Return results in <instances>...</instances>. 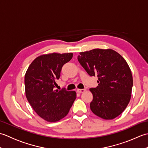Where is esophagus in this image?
Here are the masks:
<instances>
[{"label":"esophagus","instance_id":"obj_1","mask_svg":"<svg viewBox=\"0 0 148 148\" xmlns=\"http://www.w3.org/2000/svg\"><path fill=\"white\" fill-rule=\"evenodd\" d=\"M86 91L85 89H77V92L78 93H83Z\"/></svg>","mask_w":148,"mask_h":148}]
</instances>
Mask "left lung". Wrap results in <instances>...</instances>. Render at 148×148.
Here are the masks:
<instances>
[{
  "label": "left lung",
  "instance_id": "8db88e82",
  "mask_svg": "<svg viewBox=\"0 0 148 148\" xmlns=\"http://www.w3.org/2000/svg\"><path fill=\"white\" fill-rule=\"evenodd\" d=\"M77 60L90 76L98 77V86L90 89L93 94L92 111L104 119L121 114L130 102L133 86L132 75L126 60L111 49L81 52Z\"/></svg>",
  "mask_w": 148,
  "mask_h": 148
}]
</instances>
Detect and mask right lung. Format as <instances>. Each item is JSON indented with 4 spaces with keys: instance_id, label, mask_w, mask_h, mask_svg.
Instances as JSON below:
<instances>
[{
    "instance_id": "right-lung-1",
    "label": "right lung",
    "mask_w": 148,
    "mask_h": 148,
    "mask_svg": "<svg viewBox=\"0 0 148 148\" xmlns=\"http://www.w3.org/2000/svg\"><path fill=\"white\" fill-rule=\"evenodd\" d=\"M72 56V53L40 55L31 63L26 72L27 99L37 114L47 121H58L67 116L76 98L75 91L55 88L63 65Z\"/></svg>"
}]
</instances>
